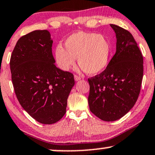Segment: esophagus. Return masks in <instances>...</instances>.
Masks as SVG:
<instances>
[{"mask_svg":"<svg viewBox=\"0 0 155 155\" xmlns=\"http://www.w3.org/2000/svg\"><path fill=\"white\" fill-rule=\"evenodd\" d=\"M74 79H75V81H79V80L81 79V77L79 76L74 75Z\"/></svg>","mask_w":155,"mask_h":155,"instance_id":"34e87169","label":"esophagus"}]
</instances>
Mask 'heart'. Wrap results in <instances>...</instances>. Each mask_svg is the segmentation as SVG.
Returning a JSON list of instances; mask_svg holds the SVG:
<instances>
[{"mask_svg": "<svg viewBox=\"0 0 155 155\" xmlns=\"http://www.w3.org/2000/svg\"><path fill=\"white\" fill-rule=\"evenodd\" d=\"M65 48L59 45L55 51V61L61 70L67 71L76 63L90 75L105 69L111 55V45L105 36L92 32L77 31L65 40Z\"/></svg>", "mask_w": 155, "mask_h": 155, "instance_id": "b5f03b06", "label": "heart"}]
</instances>
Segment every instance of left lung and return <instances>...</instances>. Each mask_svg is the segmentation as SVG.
<instances>
[{"mask_svg": "<svg viewBox=\"0 0 155 155\" xmlns=\"http://www.w3.org/2000/svg\"><path fill=\"white\" fill-rule=\"evenodd\" d=\"M116 35V52L107 68L88 79L89 110L104 121L124 116L135 105L143 79V56L133 35L110 24Z\"/></svg>", "mask_w": 155, "mask_h": 155, "instance_id": "left-lung-1", "label": "left lung"}]
</instances>
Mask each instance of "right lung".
<instances>
[{"instance_id":"right-lung-1","label":"right lung","mask_w":155,"mask_h":155,"mask_svg":"<svg viewBox=\"0 0 155 155\" xmlns=\"http://www.w3.org/2000/svg\"><path fill=\"white\" fill-rule=\"evenodd\" d=\"M53 40L48 30H35L16 42L10 60L15 94L21 107L35 120L53 124L66 111L74 86L73 74L55 66Z\"/></svg>"}]
</instances>
